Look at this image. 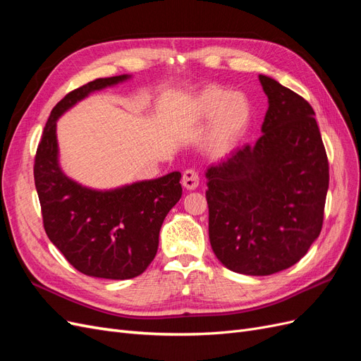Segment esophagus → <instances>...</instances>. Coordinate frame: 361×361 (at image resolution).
Listing matches in <instances>:
<instances>
[{
	"mask_svg": "<svg viewBox=\"0 0 361 361\" xmlns=\"http://www.w3.org/2000/svg\"><path fill=\"white\" fill-rule=\"evenodd\" d=\"M199 182H200V178H199V173L192 170V169H188L185 170L183 174H182V185L183 188L187 190H195L199 187Z\"/></svg>",
	"mask_w": 361,
	"mask_h": 361,
	"instance_id": "esophagus-1",
	"label": "esophagus"
}]
</instances>
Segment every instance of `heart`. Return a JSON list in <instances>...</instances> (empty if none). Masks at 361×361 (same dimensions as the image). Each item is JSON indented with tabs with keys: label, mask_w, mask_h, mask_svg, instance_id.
I'll return each mask as SVG.
<instances>
[{
	"label": "heart",
	"mask_w": 361,
	"mask_h": 361,
	"mask_svg": "<svg viewBox=\"0 0 361 361\" xmlns=\"http://www.w3.org/2000/svg\"><path fill=\"white\" fill-rule=\"evenodd\" d=\"M188 116L195 122H206L212 118V146L215 149H226L245 134L253 117V110L245 94L212 85L192 97Z\"/></svg>",
	"instance_id": "b5f03b06"
}]
</instances>
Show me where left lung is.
I'll return each instance as SVG.
<instances>
[{"label": "left lung", "instance_id": "left-lung-1", "mask_svg": "<svg viewBox=\"0 0 361 361\" xmlns=\"http://www.w3.org/2000/svg\"><path fill=\"white\" fill-rule=\"evenodd\" d=\"M268 111L256 145L206 171L209 239L216 259L245 276H269L307 253L319 236L329 159L310 104L259 75Z\"/></svg>", "mask_w": 361, "mask_h": 361}]
</instances>
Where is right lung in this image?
Returning a JSON list of instances; mask_svg holds the SVG:
<instances>
[{"label":"right lung","mask_w":361,"mask_h":361,"mask_svg":"<svg viewBox=\"0 0 361 361\" xmlns=\"http://www.w3.org/2000/svg\"><path fill=\"white\" fill-rule=\"evenodd\" d=\"M130 78H99L66 94L52 108L35 159L43 227L69 264L90 277L126 280L154 260L164 218L182 195L180 173L113 190H93L64 174L59 159L57 120L93 92Z\"/></svg>","instance_id":"right-lung-1"}]
</instances>
